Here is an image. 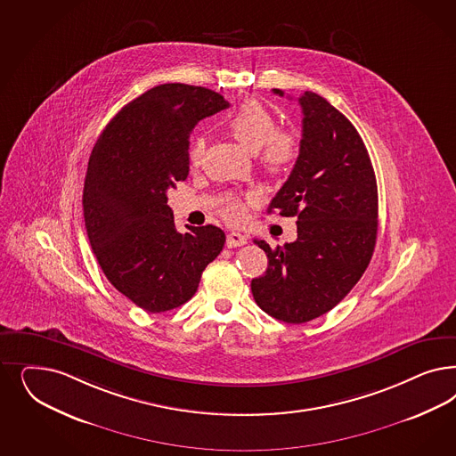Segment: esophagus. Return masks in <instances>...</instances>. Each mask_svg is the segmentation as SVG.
<instances>
[{"label":"esophagus","instance_id":"1","mask_svg":"<svg viewBox=\"0 0 456 456\" xmlns=\"http://www.w3.org/2000/svg\"><path fill=\"white\" fill-rule=\"evenodd\" d=\"M248 243V238L238 232H232L230 235L226 236V247L228 248H235V247H241V245H247Z\"/></svg>","mask_w":456,"mask_h":456}]
</instances>
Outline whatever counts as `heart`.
Segmentation results:
<instances>
[{
    "mask_svg": "<svg viewBox=\"0 0 456 456\" xmlns=\"http://www.w3.org/2000/svg\"><path fill=\"white\" fill-rule=\"evenodd\" d=\"M226 127L241 146L258 151V159L266 171L281 173L294 166L298 158V142L290 133H279L277 120L258 101H247L226 120ZM205 152V139L196 137L190 147V161L198 164ZM228 220L236 221L243 215V206L232 200L226 206Z\"/></svg>",
    "mask_w": 456,
    "mask_h": 456,
    "instance_id": "b5f03b06",
    "label": "heart"
}]
</instances>
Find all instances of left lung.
I'll return each mask as SVG.
<instances>
[{
	"mask_svg": "<svg viewBox=\"0 0 456 456\" xmlns=\"http://www.w3.org/2000/svg\"><path fill=\"white\" fill-rule=\"evenodd\" d=\"M298 103L300 154L268 206L297 216V240L275 248L255 240L268 266L251 280L258 307L287 323L334 309L366 272L378 236V184L361 135L321 95L304 92Z\"/></svg>",
	"mask_w": 456,
	"mask_h": 456,
	"instance_id": "1",
	"label": "left lung"
}]
</instances>
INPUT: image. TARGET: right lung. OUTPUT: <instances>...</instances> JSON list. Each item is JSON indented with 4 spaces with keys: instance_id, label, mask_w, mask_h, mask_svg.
<instances>
[{
    "instance_id": "1",
    "label": "right lung",
    "mask_w": 456,
    "mask_h": 456,
    "mask_svg": "<svg viewBox=\"0 0 456 456\" xmlns=\"http://www.w3.org/2000/svg\"><path fill=\"white\" fill-rule=\"evenodd\" d=\"M230 103L186 84L151 88L124 105L97 139L84 184L88 241L107 280L141 309L186 304L223 250L224 232L177 233L166 191L190 175V135Z\"/></svg>"
}]
</instances>
